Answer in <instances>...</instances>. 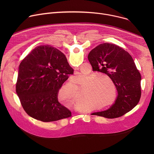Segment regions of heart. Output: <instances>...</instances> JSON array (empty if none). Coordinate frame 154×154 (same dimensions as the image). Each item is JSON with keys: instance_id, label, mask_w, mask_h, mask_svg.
Here are the masks:
<instances>
[{"instance_id": "b5f03b06", "label": "heart", "mask_w": 154, "mask_h": 154, "mask_svg": "<svg viewBox=\"0 0 154 154\" xmlns=\"http://www.w3.org/2000/svg\"><path fill=\"white\" fill-rule=\"evenodd\" d=\"M86 77L82 74H77L73 77L72 80L75 83H81ZM108 77L103 75H90L88 79L89 81L83 90V96H82L80 88L78 89L77 93L76 86L71 83H68L62 87L59 91L58 96L60 99L67 100L68 103L74 104L77 102L91 103H104L110 99V94L106 90V87L103 85V80H106ZM78 99L77 100L76 99ZM113 103H112V104Z\"/></svg>"}]
</instances>
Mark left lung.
<instances>
[{
  "label": "left lung",
  "instance_id": "8db88e82",
  "mask_svg": "<svg viewBox=\"0 0 154 154\" xmlns=\"http://www.w3.org/2000/svg\"><path fill=\"white\" fill-rule=\"evenodd\" d=\"M88 58L93 70L104 73L112 80L118 94L108 109L91 115L113 119L131 110L141 97V77L131 55L114 44L105 42L91 50Z\"/></svg>",
  "mask_w": 154,
  "mask_h": 154
}]
</instances>
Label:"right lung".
I'll return each mask as SVG.
<instances>
[{
  "label": "right lung",
  "mask_w": 154,
  "mask_h": 154,
  "mask_svg": "<svg viewBox=\"0 0 154 154\" xmlns=\"http://www.w3.org/2000/svg\"><path fill=\"white\" fill-rule=\"evenodd\" d=\"M73 72L66 56L52 46H39L27 55L19 66L16 91L27 115L42 122L71 117L58 93Z\"/></svg>",
  "instance_id": "obj_1"
}]
</instances>
